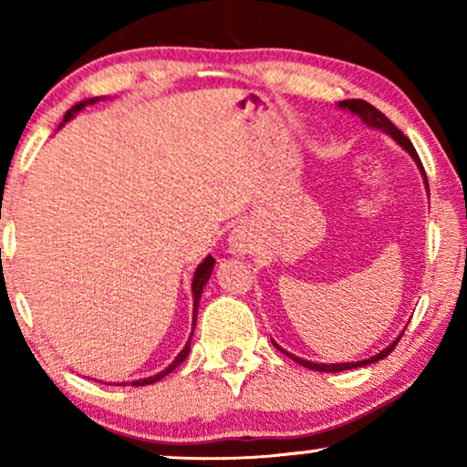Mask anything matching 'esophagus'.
Segmentation results:
<instances>
[{
    "instance_id": "obj_1",
    "label": "esophagus",
    "mask_w": 467,
    "mask_h": 467,
    "mask_svg": "<svg viewBox=\"0 0 467 467\" xmlns=\"http://www.w3.org/2000/svg\"><path fill=\"white\" fill-rule=\"evenodd\" d=\"M229 242H232V248L235 253H246L248 248H251V235L246 234V229H234Z\"/></svg>"
}]
</instances>
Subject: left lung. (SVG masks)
Masks as SVG:
<instances>
[{
    "label": "left lung",
    "instance_id": "1",
    "mask_svg": "<svg viewBox=\"0 0 467 467\" xmlns=\"http://www.w3.org/2000/svg\"><path fill=\"white\" fill-rule=\"evenodd\" d=\"M340 108H347V110H350L353 114H359V119L363 120V123H366L368 127H376V130H382L385 133H389V136H391L395 142H398L400 146H404V149L410 152L412 155V159L414 161H417V165L420 168V171H423V176H425V170H423V163H420V159H419V155H417V150H414V146H412V142L410 140H408L404 133H401L398 127H395L391 120H389L385 114H382L379 108H374L372 104H368L366 99H344V101H340V104H337ZM425 184H427V176H425ZM430 189V187H427ZM401 337V336H400ZM400 337L398 340H395L393 344H389V347L385 348V350H380L379 355H374V357H369V359H363V361H355V363H315V361H306V359H302V357H296V355H291V353H286V350H283L278 347L276 342H274V347H276L280 353H285L286 357H291L293 361H297L299 366H304V368H308V369H315V372H342V369H355V368H363V366H368V363H374V361H380V359H385V357L391 353V350L398 347V342H400Z\"/></svg>",
    "mask_w": 467,
    "mask_h": 467
}]
</instances>
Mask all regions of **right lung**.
Segmentation results:
<instances>
[{
  "instance_id": "1",
  "label": "right lung",
  "mask_w": 467,
  "mask_h": 467,
  "mask_svg": "<svg viewBox=\"0 0 467 467\" xmlns=\"http://www.w3.org/2000/svg\"><path fill=\"white\" fill-rule=\"evenodd\" d=\"M95 101H98V98L95 99H87V101H80V104H76L74 108H69V110L66 112V120H69L74 117L76 112L78 110H82V108H85L87 104H95ZM66 120H63V123H66ZM213 267H214V259L208 257L202 261L200 264V267H197L195 270V276H193V285H191V289H193V327H195V321H197V306H200V297H202V291H203V286H206V283H208V278H210V274H213ZM189 350H191V337H189V342L184 344V348L181 350V353H178V357L174 361L170 363L168 368L163 369V372H159L157 376H150V379H142V380H133L131 385L133 387H144V385H152V382H157V380H161L163 376H168L171 369H176L178 366H181V363L187 359V355H189Z\"/></svg>"
}]
</instances>
